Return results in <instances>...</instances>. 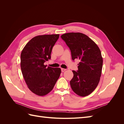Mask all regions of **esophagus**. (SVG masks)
<instances>
[{
	"instance_id": "obj_1",
	"label": "esophagus",
	"mask_w": 124,
	"mask_h": 124,
	"mask_svg": "<svg viewBox=\"0 0 124 124\" xmlns=\"http://www.w3.org/2000/svg\"><path fill=\"white\" fill-rule=\"evenodd\" d=\"M61 70H62V72H64V71H65L66 70V69H64V68H62L61 69Z\"/></svg>"
}]
</instances>
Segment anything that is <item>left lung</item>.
Returning <instances> with one entry per match:
<instances>
[{
	"label": "left lung",
	"instance_id": "obj_1",
	"mask_svg": "<svg viewBox=\"0 0 124 124\" xmlns=\"http://www.w3.org/2000/svg\"><path fill=\"white\" fill-rule=\"evenodd\" d=\"M61 38L69 47L73 61L78 59L80 61L78 70L72 71L71 87L78 96H88L95 89L100 81L103 59L99 48L82 33H66Z\"/></svg>",
	"mask_w": 124,
	"mask_h": 124
}]
</instances>
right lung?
<instances>
[{
  "label": "right lung",
  "instance_id": "obj_1",
  "mask_svg": "<svg viewBox=\"0 0 124 124\" xmlns=\"http://www.w3.org/2000/svg\"><path fill=\"white\" fill-rule=\"evenodd\" d=\"M59 35L35 37L26 44L21 55V68L28 87L35 94L42 96L49 93L61 73L59 68H52L44 63L51 54Z\"/></svg>",
  "mask_w": 124,
  "mask_h": 124
}]
</instances>
